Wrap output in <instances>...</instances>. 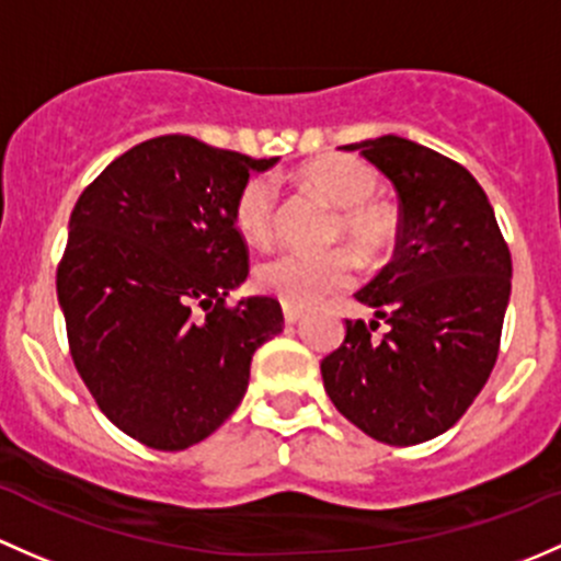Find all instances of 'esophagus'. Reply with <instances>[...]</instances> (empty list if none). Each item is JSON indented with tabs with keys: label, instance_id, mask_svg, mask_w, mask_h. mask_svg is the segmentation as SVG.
Instances as JSON below:
<instances>
[{
	"label": "esophagus",
	"instance_id": "34e87169",
	"mask_svg": "<svg viewBox=\"0 0 561 561\" xmlns=\"http://www.w3.org/2000/svg\"><path fill=\"white\" fill-rule=\"evenodd\" d=\"M282 314H285L287 325H296V322H300V317H304V311H300L298 306L285 304V306H282Z\"/></svg>",
	"mask_w": 561,
	"mask_h": 561
}]
</instances>
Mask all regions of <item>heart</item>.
<instances>
[{"mask_svg": "<svg viewBox=\"0 0 561 561\" xmlns=\"http://www.w3.org/2000/svg\"><path fill=\"white\" fill-rule=\"evenodd\" d=\"M300 182L335 206L330 239H346L374 261L398 236V211L376 198L381 180L374 167L352 156H322L300 169ZM279 187L271 174L247 176L233 198V226L250 244H268L276 228ZM357 263L346 247L325 252L282 250L265 257L255 271V285L290 306H311L355 282Z\"/></svg>", "mask_w": 561, "mask_h": 561, "instance_id": "obj_1", "label": "heart"}]
</instances>
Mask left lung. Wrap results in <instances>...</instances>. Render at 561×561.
Here are the masks:
<instances>
[{
	"instance_id": "obj_1",
	"label": "left lung",
	"mask_w": 561,
	"mask_h": 561,
	"mask_svg": "<svg viewBox=\"0 0 561 561\" xmlns=\"http://www.w3.org/2000/svg\"><path fill=\"white\" fill-rule=\"evenodd\" d=\"M346 150H359L398 191V244L355 293L374 320H346L322 381L365 435L416 446L470 409L497 363L511 252L486 193L457 161L392 134ZM379 319L388 330L376 340Z\"/></svg>"
}]
</instances>
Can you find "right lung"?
<instances>
[{"mask_svg":"<svg viewBox=\"0 0 561 561\" xmlns=\"http://www.w3.org/2000/svg\"><path fill=\"white\" fill-rule=\"evenodd\" d=\"M274 163L167 134L115 158L75 204L56 274L69 352L104 416L150 449L215 433L285 325L274 298L226 304L250 274L233 198Z\"/></svg>","mask_w":561,"mask_h":561,"instance_id":"right-lung-1","label":"right lung"}]
</instances>
